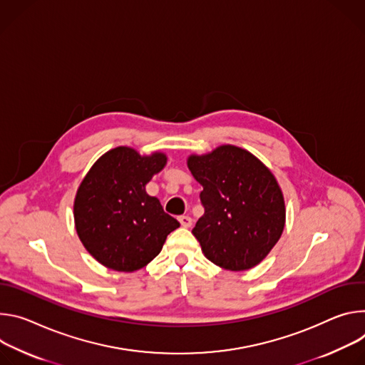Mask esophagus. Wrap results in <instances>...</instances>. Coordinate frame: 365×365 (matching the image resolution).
I'll return each mask as SVG.
<instances>
[{"mask_svg":"<svg viewBox=\"0 0 365 365\" xmlns=\"http://www.w3.org/2000/svg\"><path fill=\"white\" fill-rule=\"evenodd\" d=\"M178 220H180L182 227H190L192 225V219L190 216H180Z\"/></svg>","mask_w":365,"mask_h":365,"instance_id":"34e87169","label":"esophagus"}]
</instances>
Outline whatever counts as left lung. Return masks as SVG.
Listing matches in <instances>:
<instances>
[{
  "mask_svg": "<svg viewBox=\"0 0 365 365\" xmlns=\"http://www.w3.org/2000/svg\"><path fill=\"white\" fill-rule=\"evenodd\" d=\"M187 165L203 185L205 215L192 235L205 257L229 271L258 265L286 223L284 197L272 173L251 152L233 145L190 155Z\"/></svg>",
  "mask_w": 365,
  "mask_h": 365,
  "instance_id": "obj_1",
  "label": "left lung"
}]
</instances>
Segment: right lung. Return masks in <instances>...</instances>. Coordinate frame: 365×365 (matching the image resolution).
Wrapping results in <instances>:
<instances>
[{"label":"right lung","mask_w":365,"mask_h":365,"mask_svg":"<svg viewBox=\"0 0 365 365\" xmlns=\"http://www.w3.org/2000/svg\"><path fill=\"white\" fill-rule=\"evenodd\" d=\"M167 164V155L118 146L106 152L78 187L73 201L76 233L104 267L133 272L148 265L180 227L145 185Z\"/></svg>","instance_id":"obj_1"}]
</instances>
